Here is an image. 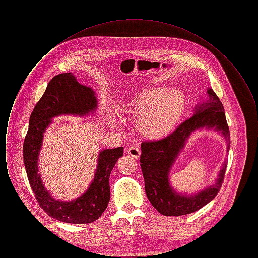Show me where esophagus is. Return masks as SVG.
I'll return each instance as SVG.
<instances>
[{
	"mask_svg": "<svg viewBox=\"0 0 258 258\" xmlns=\"http://www.w3.org/2000/svg\"><path fill=\"white\" fill-rule=\"evenodd\" d=\"M127 154L131 156V157H133L134 159H138L139 158V156H140V154H141V152H140V149L137 147H131L127 149Z\"/></svg>",
	"mask_w": 258,
	"mask_h": 258,
	"instance_id": "esophagus-1",
	"label": "esophagus"
}]
</instances>
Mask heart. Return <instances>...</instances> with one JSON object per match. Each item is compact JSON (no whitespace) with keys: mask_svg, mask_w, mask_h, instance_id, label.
<instances>
[{"mask_svg":"<svg viewBox=\"0 0 258 258\" xmlns=\"http://www.w3.org/2000/svg\"><path fill=\"white\" fill-rule=\"evenodd\" d=\"M185 106L184 94L179 90L156 87L144 90L130 103L121 107L125 117L136 119V126L142 135L160 136L169 132L180 119ZM112 126L118 124L112 122Z\"/></svg>","mask_w":258,"mask_h":258,"instance_id":"1","label":"heart"}]
</instances>
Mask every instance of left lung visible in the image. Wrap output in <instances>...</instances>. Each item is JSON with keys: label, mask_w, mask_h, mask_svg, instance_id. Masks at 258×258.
I'll return each instance as SVG.
<instances>
[{"label": "left lung", "mask_w": 258, "mask_h": 258, "mask_svg": "<svg viewBox=\"0 0 258 258\" xmlns=\"http://www.w3.org/2000/svg\"><path fill=\"white\" fill-rule=\"evenodd\" d=\"M209 98L195 109V114L180 123L170 135L141 143L140 166L145 181V191L153 207L163 216L179 217L191 214L212 201L220 192L227 167L223 163L216 183L195 196L186 197L173 190L168 173L189 135L198 128L208 127L220 132L230 147V134L224 108L216 93L209 89Z\"/></svg>", "instance_id": "obj_1"}]
</instances>
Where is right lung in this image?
<instances>
[{
  "mask_svg": "<svg viewBox=\"0 0 258 258\" xmlns=\"http://www.w3.org/2000/svg\"><path fill=\"white\" fill-rule=\"evenodd\" d=\"M94 91L83 86L71 73L54 76L30 116L23 144L27 177L40 208L54 219L67 223H90L97 221L107 208L110 199L109 177L123 148L106 149L99 153L94 181L86 192L73 201H59L50 197L37 173V159L43 133L52 118L62 115H86L97 108Z\"/></svg>",
  "mask_w": 258,
  "mask_h": 258,
  "instance_id": "add662e5",
  "label": "right lung"
}]
</instances>
